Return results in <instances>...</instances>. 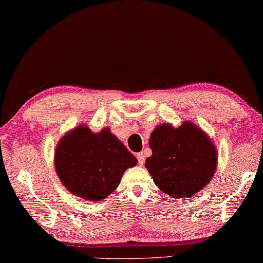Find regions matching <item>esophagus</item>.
<instances>
[{
    "mask_svg": "<svg viewBox=\"0 0 263 263\" xmlns=\"http://www.w3.org/2000/svg\"><path fill=\"white\" fill-rule=\"evenodd\" d=\"M136 158H137V161H138V164H139V165H143L144 162H145V154H144L143 152L137 153Z\"/></svg>",
    "mask_w": 263,
    "mask_h": 263,
    "instance_id": "1",
    "label": "esophagus"
}]
</instances>
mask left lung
<instances>
[{
  "mask_svg": "<svg viewBox=\"0 0 263 263\" xmlns=\"http://www.w3.org/2000/svg\"><path fill=\"white\" fill-rule=\"evenodd\" d=\"M148 145L152 155L145 167L155 185L174 199L196 194L216 173V147L210 137L190 121L178 128L168 122L155 127Z\"/></svg>",
  "mask_w": 263,
  "mask_h": 263,
  "instance_id": "1",
  "label": "left lung"
}]
</instances>
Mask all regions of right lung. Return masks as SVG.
I'll list each match as a JSON object with an SVG mask.
<instances>
[{"label":"right lung","mask_w":263,"mask_h":263,"mask_svg":"<svg viewBox=\"0 0 263 263\" xmlns=\"http://www.w3.org/2000/svg\"><path fill=\"white\" fill-rule=\"evenodd\" d=\"M136 163V158L109 128L95 134L86 125L67 133L54 153L62 185L71 194L94 202L110 195L125 171Z\"/></svg>","instance_id":"obj_1"}]
</instances>
